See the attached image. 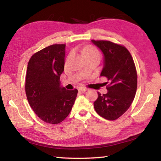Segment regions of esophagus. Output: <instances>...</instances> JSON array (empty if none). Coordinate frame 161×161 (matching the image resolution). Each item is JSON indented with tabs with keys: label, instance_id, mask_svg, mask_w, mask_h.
<instances>
[{
	"label": "esophagus",
	"instance_id": "esophagus-1",
	"mask_svg": "<svg viewBox=\"0 0 161 161\" xmlns=\"http://www.w3.org/2000/svg\"><path fill=\"white\" fill-rule=\"evenodd\" d=\"M78 90L80 92H85L87 90V89L85 88V87H80V88L78 89Z\"/></svg>",
	"mask_w": 161,
	"mask_h": 161
}]
</instances>
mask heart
<instances>
[{"mask_svg":"<svg viewBox=\"0 0 161 161\" xmlns=\"http://www.w3.org/2000/svg\"><path fill=\"white\" fill-rule=\"evenodd\" d=\"M81 54L82 55H86V56H96L100 58V54L96 48L93 46L88 45L86 46L83 48L82 51H81Z\"/></svg>","mask_w":161,"mask_h":161,"instance_id":"1","label":"heart"}]
</instances>
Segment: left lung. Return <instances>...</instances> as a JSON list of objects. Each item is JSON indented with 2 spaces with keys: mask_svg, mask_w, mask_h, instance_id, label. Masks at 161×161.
Instances as JSON below:
<instances>
[{
  "mask_svg": "<svg viewBox=\"0 0 161 161\" xmlns=\"http://www.w3.org/2000/svg\"><path fill=\"white\" fill-rule=\"evenodd\" d=\"M92 42L102 51L104 56L101 77L108 83L107 94L98 92L94 102L95 111L105 119L114 121L129 109L137 89V72L131 54L124 46L108 40Z\"/></svg>",
  "mask_w": 161,
  "mask_h": 161,
  "instance_id": "8db88e82",
  "label": "left lung"
}]
</instances>
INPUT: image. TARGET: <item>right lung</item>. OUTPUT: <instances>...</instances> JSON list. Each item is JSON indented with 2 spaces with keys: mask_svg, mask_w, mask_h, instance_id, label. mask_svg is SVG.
<instances>
[{
  "mask_svg": "<svg viewBox=\"0 0 161 161\" xmlns=\"http://www.w3.org/2000/svg\"><path fill=\"white\" fill-rule=\"evenodd\" d=\"M64 44H54L37 52L28 62L25 77L27 99L34 112L46 123L57 124L69 115L77 89L60 86L64 68Z\"/></svg>",
  "mask_w": 161,
  "mask_h": 161,
  "instance_id": "obj_1",
  "label": "right lung"
}]
</instances>
